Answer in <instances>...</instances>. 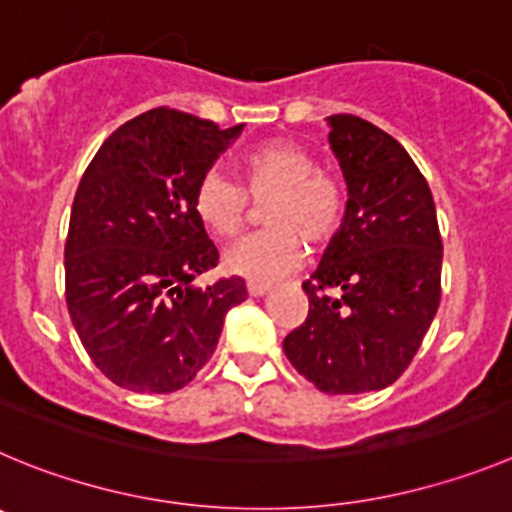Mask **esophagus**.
Segmentation results:
<instances>
[{"label":"esophagus","mask_w":512,"mask_h":512,"mask_svg":"<svg viewBox=\"0 0 512 512\" xmlns=\"http://www.w3.org/2000/svg\"><path fill=\"white\" fill-rule=\"evenodd\" d=\"M270 288H273V285H270V283H260V280H250V283H247V293H250V296H255V298H260V296H265V293H270Z\"/></svg>","instance_id":"esophagus-1"}]
</instances>
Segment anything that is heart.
<instances>
[{
    "label": "heart",
    "mask_w": 512,
    "mask_h": 512,
    "mask_svg": "<svg viewBox=\"0 0 512 512\" xmlns=\"http://www.w3.org/2000/svg\"><path fill=\"white\" fill-rule=\"evenodd\" d=\"M239 178L247 194L219 170L204 173L193 193V209L214 237L232 239L247 222V196L267 201L265 232L227 250L224 265L250 280H275L303 260V242L313 250L339 234L347 216L342 181L319 170L316 155L296 142L270 140L239 160Z\"/></svg>",
    "instance_id": "b5f03b06"
}]
</instances>
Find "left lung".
<instances>
[{
	"label": "left lung",
	"instance_id": "left-lung-1",
	"mask_svg": "<svg viewBox=\"0 0 512 512\" xmlns=\"http://www.w3.org/2000/svg\"><path fill=\"white\" fill-rule=\"evenodd\" d=\"M329 145L347 181V216L303 283L308 316L285 357L331 395L393 385L411 365L441 301L439 222L431 188L398 140L334 114Z\"/></svg>",
	"mask_w": 512,
	"mask_h": 512
}]
</instances>
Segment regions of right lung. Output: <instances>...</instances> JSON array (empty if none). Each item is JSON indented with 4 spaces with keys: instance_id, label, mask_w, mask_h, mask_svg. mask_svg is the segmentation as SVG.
Masks as SVG:
<instances>
[{
    "instance_id": "1",
    "label": "right lung",
    "mask_w": 512,
    "mask_h": 512,
    "mask_svg": "<svg viewBox=\"0 0 512 512\" xmlns=\"http://www.w3.org/2000/svg\"><path fill=\"white\" fill-rule=\"evenodd\" d=\"M242 127L150 109L107 137L78 183L66 303L91 362L119 388H186L247 298L237 275L193 285L219 262L193 193Z\"/></svg>"
}]
</instances>
